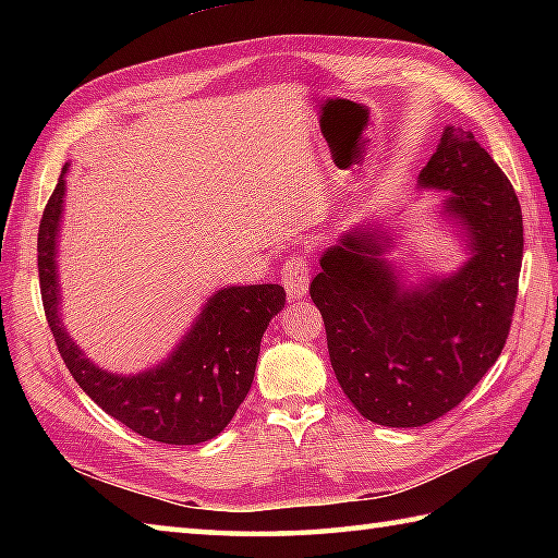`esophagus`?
Masks as SVG:
<instances>
[{
  "mask_svg": "<svg viewBox=\"0 0 558 558\" xmlns=\"http://www.w3.org/2000/svg\"><path fill=\"white\" fill-rule=\"evenodd\" d=\"M310 256L302 252H294L280 270V280L288 290L290 300H302L310 292Z\"/></svg>",
  "mask_w": 558,
  "mask_h": 558,
  "instance_id": "34e87169",
  "label": "esophagus"
}]
</instances>
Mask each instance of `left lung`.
Segmentation results:
<instances>
[{
    "instance_id": "8db88e82",
    "label": "left lung",
    "mask_w": 558,
    "mask_h": 558,
    "mask_svg": "<svg viewBox=\"0 0 558 558\" xmlns=\"http://www.w3.org/2000/svg\"><path fill=\"white\" fill-rule=\"evenodd\" d=\"M417 182L448 194L446 216L468 236L465 266L405 286L381 258L384 236L352 230L326 248L310 288L340 388L384 426L429 424L480 384L506 345L523 264L513 184L472 132L446 126Z\"/></svg>"
}]
</instances>
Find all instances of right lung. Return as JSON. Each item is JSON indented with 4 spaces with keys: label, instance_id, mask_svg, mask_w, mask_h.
<instances>
[{
    "label": "right lung",
    "instance_id": "add662e5",
    "mask_svg": "<svg viewBox=\"0 0 558 558\" xmlns=\"http://www.w3.org/2000/svg\"><path fill=\"white\" fill-rule=\"evenodd\" d=\"M64 174L43 210L38 276L47 324L66 369L93 402L150 441L192 446L218 436L234 417L254 381L260 338L286 306L280 286L222 288L162 364L141 374H110L83 354L59 318L57 234L64 204Z\"/></svg>",
    "mask_w": 558,
    "mask_h": 558
}]
</instances>
